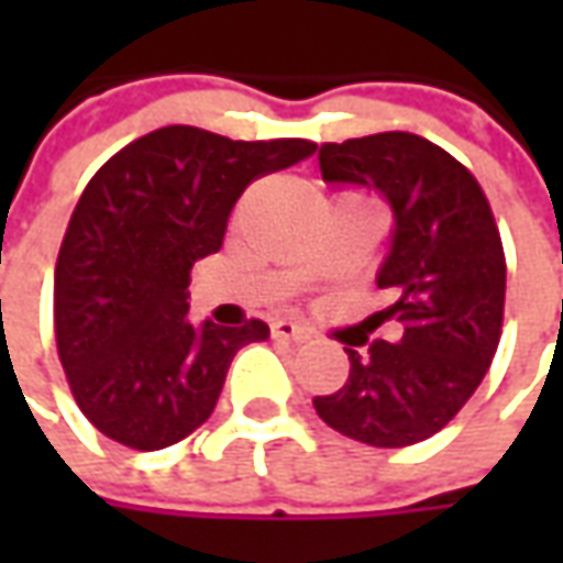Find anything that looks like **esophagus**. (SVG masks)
<instances>
[{
    "instance_id": "1",
    "label": "esophagus",
    "mask_w": 563,
    "mask_h": 563,
    "mask_svg": "<svg viewBox=\"0 0 563 563\" xmlns=\"http://www.w3.org/2000/svg\"><path fill=\"white\" fill-rule=\"evenodd\" d=\"M272 338H278V341H307L310 329L300 325V322H291V319H275L272 322Z\"/></svg>"
}]
</instances>
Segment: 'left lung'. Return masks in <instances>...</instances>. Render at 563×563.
Instances as JSON below:
<instances>
[{
    "instance_id": "8db88e82",
    "label": "left lung",
    "mask_w": 563,
    "mask_h": 563,
    "mask_svg": "<svg viewBox=\"0 0 563 563\" xmlns=\"http://www.w3.org/2000/svg\"><path fill=\"white\" fill-rule=\"evenodd\" d=\"M325 181L366 185L391 203V250L378 288L395 303L400 341L347 351L351 376L313 398L335 432L373 448H407L457 417L492 366L505 322V247L479 181L442 146L407 131L319 146Z\"/></svg>"
}]
</instances>
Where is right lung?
Segmentation results:
<instances>
[{
	"instance_id": "add662e5",
	"label": "right lung",
	"mask_w": 563,
	"mask_h": 563,
	"mask_svg": "<svg viewBox=\"0 0 563 563\" xmlns=\"http://www.w3.org/2000/svg\"><path fill=\"white\" fill-rule=\"evenodd\" d=\"M313 153L300 137L231 141L168 124L84 187L55 260V344L80 413L102 435L159 451L209 420L234 354L266 341L269 325H190V269L219 253L250 181Z\"/></svg>"
}]
</instances>
